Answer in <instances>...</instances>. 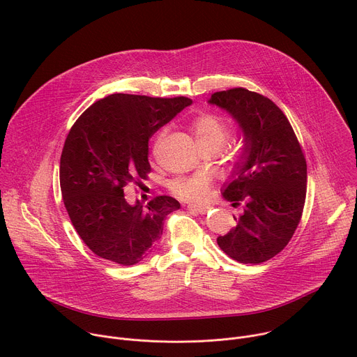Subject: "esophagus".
<instances>
[{
  "instance_id": "1",
  "label": "esophagus",
  "mask_w": 357,
  "mask_h": 357,
  "mask_svg": "<svg viewBox=\"0 0 357 357\" xmlns=\"http://www.w3.org/2000/svg\"><path fill=\"white\" fill-rule=\"evenodd\" d=\"M188 209L192 211V212H197V213L205 215L211 208H209V206H202V205H195V204H189V205H188Z\"/></svg>"
}]
</instances>
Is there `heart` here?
Segmentation results:
<instances>
[{"mask_svg": "<svg viewBox=\"0 0 357 357\" xmlns=\"http://www.w3.org/2000/svg\"><path fill=\"white\" fill-rule=\"evenodd\" d=\"M192 132L198 145L222 146L229 135V128L220 116L213 114H202L192 122ZM165 135V129L159 134V139ZM211 178L206 174L176 178L171 182V189L185 199L201 201L206 198Z\"/></svg>", "mask_w": 357, "mask_h": 357, "instance_id": "1", "label": "heart"}]
</instances>
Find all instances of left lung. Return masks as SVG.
I'll list each match as a JSON object with an SVG mask.
<instances>
[{"label": "left lung", "mask_w": 357, "mask_h": 357, "mask_svg": "<svg viewBox=\"0 0 357 357\" xmlns=\"http://www.w3.org/2000/svg\"><path fill=\"white\" fill-rule=\"evenodd\" d=\"M208 104L229 114L242 132V151L222 197L243 204L236 225L219 248L241 264H262L294 236L306 198V160L284 114L266 96L234 88L215 92Z\"/></svg>", "instance_id": "left-lung-1"}]
</instances>
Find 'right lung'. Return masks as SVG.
<instances>
[{"label": "right lung", "instance_id": "1", "mask_svg": "<svg viewBox=\"0 0 357 357\" xmlns=\"http://www.w3.org/2000/svg\"><path fill=\"white\" fill-rule=\"evenodd\" d=\"M190 104L185 96L111 93L73 125L61 153V192L75 231L95 255L132 266L159 242L165 218L179 202L156 197L129 205L123 186L146 176L149 138Z\"/></svg>", "mask_w": 357, "mask_h": 357}]
</instances>
